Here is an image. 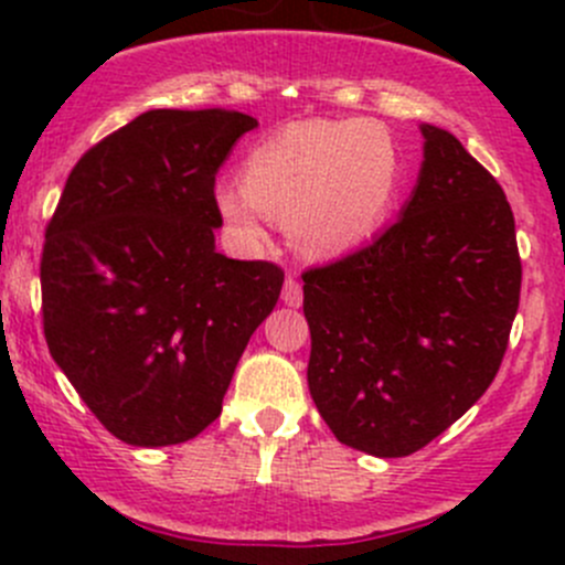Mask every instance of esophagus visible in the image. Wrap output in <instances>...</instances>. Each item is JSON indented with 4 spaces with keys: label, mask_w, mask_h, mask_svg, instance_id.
Wrapping results in <instances>:
<instances>
[{
    "label": "esophagus",
    "mask_w": 565,
    "mask_h": 565,
    "mask_svg": "<svg viewBox=\"0 0 565 565\" xmlns=\"http://www.w3.org/2000/svg\"><path fill=\"white\" fill-rule=\"evenodd\" d=\"M281 300L287 306H292V309H298L300 303H303V287H300L298 278L289 276L287 281H284V292H281Z\"/></svg>",
    "instance_id": "34e87169"
}]
</instances>
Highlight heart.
Listing matches in <instances>:
<instances>
[{
    "mask_svg": "<svg viewBox=\"0 0 565 565\" xmlns=\"http://www.w3.org/2000/svg\"><path fill=\"white\" fill-rule=\"evenodd\" d=\"M402 158L377 122H295L250 150L241 182L215 188V207L237 237L259 243L270 218L315 256L366 243L388 218Z\"/></svg>",
    "mask_w": 565,
    "mask_h": 565,
    "instance_id": "b5f03b06",
    "label": "heart"
}]
</instances>
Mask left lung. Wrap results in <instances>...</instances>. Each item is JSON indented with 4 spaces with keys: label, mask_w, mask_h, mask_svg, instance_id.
I'll return each mask as SVG.
<instances>
[{
    "label": "left lung",
    "mask_w": 565,
    "mask_h": 565,
    "mask_svg": "<svg viewBox=\"0 0 565 565\" xmlns=\"http://www.w3.org/2000/svg\"><path fill=\"white\" fill-rule=\"evenodd\" d=\"M420 130L424 167L402 215L303 273L311 398L335 440L385 459L429 446L483 396L520 309L503 188L457 136Z\"/></svg>",
    "instance_id": "left-lung-1"
}]
</instances>
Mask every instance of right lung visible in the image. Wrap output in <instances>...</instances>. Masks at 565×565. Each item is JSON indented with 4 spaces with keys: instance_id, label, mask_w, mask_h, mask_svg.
I'll return each mask as SVG.
<instances>
[{
    "instance_id": "add662e5",
    "label": "right lung",
    "mask_w": 565,
    "mask_h": 565,
    "mask_svg": "<svg viewBox=\"0 0 565 565\" xmlns=\"http://www.w3.org/2000/svg\"><path fill=\"white\" fill-rule=\"evenodd\" d=\"M256 119L156 108L67 174L40 256L43 333L95 418L128 446H177L221 415L276 262L215 250V174Z\"/></svg>"
}]
</instances>
